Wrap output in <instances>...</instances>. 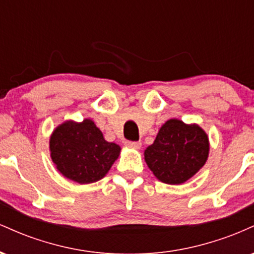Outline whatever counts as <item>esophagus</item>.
Segmentation results:
<instances>
[{
    "instance_id": "34e87169",
    "label": "esophagus",
    "mask_w": 254,
    "mask_h": 254,
    "mask_svg": "<svg viewBox=\"0 0 254 254\" xmlns=\"http://www.w3.org/2000/svg\"><path fill=\"white\" fill-rule=\"evenodd\" d=\"M125 144H127V147L133 148V149H139V148H141V145H142L141 142H135V141H127Z\"/></svg>"
}]
</instances>
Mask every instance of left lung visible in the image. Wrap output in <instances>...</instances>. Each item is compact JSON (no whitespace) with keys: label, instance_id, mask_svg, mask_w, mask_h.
<instances>
[{"label":"left lung","instance_id":"8db88e82","mask_svg":"<svg viewBox=\"0 0 254 254\" xmlns=\"http://www.w3.org/2000/svg\"><path fill=\"white\" fill-rule=\"evenodd\" d=\"M209 139L198 125L170 119L162 125L144 159L157 179L178 185L193 177L205 164Z\"/></svg>","mask_w":254,"mask_h":254}]
</instances>
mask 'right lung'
<instances>
[{"mask_svg":"<svg viewBox=\"0 0 254 254\" xmlns=\"http://www.w3.org/2000/svg\"><path fill=\"white\" fill-rule=\"evenodd\" d=\"M50 150L57 170L78 184L100 180L119 156L121 147L105 141L90 119L82 123L65 122L50 138Z\"/></svg>","mask_w":254,"mask_h":254,"instance_id":"obj_1","label":"right lung"}]
</instances>
